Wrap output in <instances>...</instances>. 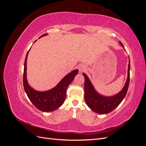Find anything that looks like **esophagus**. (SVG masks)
<instances>
[{"label": "esophagus", "instance_id": "1", "mask_svg": "<svg viewBox=\"0 0 146 146\" xmlns=\"http://www.w3.org/2000/svg\"><path fill=\"white\" fill-rule=\"evenodd\" d=\"M78 69H79V72H82L84 71V70H85L86 68H85V66H84V65L81 64L80 66H79Z\"/></svg>", "mask_w": 146, "mask_h": 146}]
</instances>
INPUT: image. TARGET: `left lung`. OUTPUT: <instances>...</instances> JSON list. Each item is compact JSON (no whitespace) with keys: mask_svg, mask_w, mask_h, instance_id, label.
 <instances>
[{"mask_svg":"<svg viewBox=\"0 0 146 146\" xmlns=\"http://www.w3.org/2000/svg\"><path fill=\"white\" fill-rule=\"evenodd\" d=\"M119 43L124 48L121 41H119ZM130 68L129 59L127 78L124 86L120 92L112 96H105L100 94L95 90L86 74L83 73V76L85 77V100L88 107L98 114H108L115 109L121 103L127 94L130 82Z\"/></svg>","mask_w":146,"mask_h":146,"instance_id":"left-lung-1","label":"left lung"}]
</instances>
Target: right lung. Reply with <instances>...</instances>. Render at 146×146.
<instances>
[{
	"label": "right lung",
	"instance_id": "1",
	"mask_svg": "<svg viewBox=\"0 0 146 146\" xmlns=\"http://www.w3.org/2000/svg\"><path fill=\"white\" fill-rule=\"evenodd\" d=\"M46 35L47 33L44 34L39 38ZM30 48L26 55L24 62L23 77L24 90L30 100L36 108L44 112L54 111L63 104L66 98V90L78 74V70L75 69L66 75L56 86L51 90L46 91H36L29 85L27 79V60Z\"/></svg>",
	"mask_w": 146,
	"mask_h": 146
}]
</instances>
